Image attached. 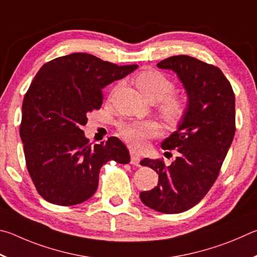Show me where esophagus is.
Instances as JSON below:
<instances>
[{
    "mask_svg": "<svg viewBox=\"0 0 257 257\" xmlns=\"http://www.w3.org/2000/svg\"><path fill=\"white\" fill-rule=\"evenodd\" d=\"M130 156H131V164L134 166H140V159L141 157L136 151H130Z\"/></svg>",
    "mask_w": 257,
    "mask_h": 257,
    "instance_id": "34e87169",
    "label": "esophagus"
}]
</instances>
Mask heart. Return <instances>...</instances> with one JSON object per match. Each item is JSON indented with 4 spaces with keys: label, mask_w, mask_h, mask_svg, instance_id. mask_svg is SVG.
Instances as JSON below:
<instances>
[{
    "label": "heart",
    "mask_w": 257,
    "mask_h": 257,
    "mask_svg": "<svg viewBox=\"0 0 257 257\" xmlns=\"http://www.w3.org/2000/svg\"><path fill=\"white\" fill-rule=\"evenodd\" d=\"M134 82L141 93L149 101L158 102V110L166 123L176 125L185 115L187 103L185 98L173 92L175 84L172 79L158 70H145L134 78ZM120 138L133 148L146 147L149 139L159 133V125L155 120L119 123Z\"/></svg>",
    "instance_id": "1"
}]
</instances>
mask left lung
Returning <instances> with one entry per match:
<instances>
[{"mask_svg": "<svg viewBox=\"0 0 257 257\" xmlns=\"http://www.w3.org/2000/svg\"><path fill=\"white\" fill-rule=\"evenodd\" d=\"M157 66L177 73L188 105L177 131L161 143L164 150L178 151L176 160L170 166L163 159L141 160L159 181L140 199L159 212L181 213L199 203L218 178L236 132L235 93L218 66L195 57L172 56Z\"/></svg>", "mask_w": 257, "mask_h": 257, "instance_id": "1", "label": "left lung"}]
</instances>
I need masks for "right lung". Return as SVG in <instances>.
<instances>
[{"label":"right lung","mask_w":257,"mask_h":257,"mask_svg":"<svg viewBox=\"0 0 257 257\" xmlns=\"http://www.w3.org/2000/svg\"><path fill=\"white\" fill-rule=\"evenodd\" d=\"M137 64L118 66L87 53H73L40 67L22 102L20 137L36 190L53 204L82 203L97 191L102 165L128 164L116 137L91 146L81 126L102 105V88Z\"/></svg>","instance_id":"add662e5"}]
</instances>
